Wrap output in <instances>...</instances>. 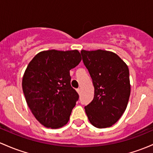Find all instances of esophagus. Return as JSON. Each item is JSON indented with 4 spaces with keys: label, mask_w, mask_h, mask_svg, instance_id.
<instances>
[{
    "label": "esophagus",
    "mask_w": 153,
    "mask_h": 153,
    "mask_svg": "<svg viewBox=\"0 0 153 153\" xmlns=\"http://www.w3.org/2000/svg\"><path fill=\"white\" fill-rule=\"evenodd\" d=\"M77 92H78V94H80V88H78V89H77Z\"/></svg>",
    "instance_id": "obj_1"
}]
</instances>
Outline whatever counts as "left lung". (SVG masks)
<instances>
[{"label": "left lung", "mask_w": 153, "mask_h": 153, "mask_svg": "<svg viewBox=\"0 0 153 153\" xmlns=\"http://www.w3.org/2000/svg\"><path fill=\"white\" fill-rule=\"evenodd\" d=\"M80 53L94 87V97L85 107V113L94 126H112L128 105L131 92L128 66L112 51L82 50Z\"/></svg>", "instance_id": "left-lung-1"}]
</instances>
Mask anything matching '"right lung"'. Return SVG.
<instances>
[{
    "label": "right lung",
    "instance_id": "obj_1",
    "mask_svg": "<svg viewBox=\"0 0 153 153\" xmlns=\"http://www.w3.org/2000/svg\"><path fill=\"white\" fill-rule=\"evenodd\" d=\"M81 61L78 50L37 53L27 67L22 89L35 117L45 127L59 128L69 121L78 94L70 85V70Z\"/></svg>",
    "mask_w": 153,
    "mask_h": 153
}]
</instances>
